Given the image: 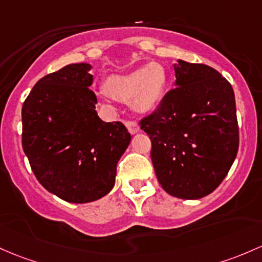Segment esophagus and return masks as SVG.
<instances>
[{"label": "esophagus", "mask_w": 262, "mask_h": 262, "mask_svg": "<svg viewBox=\"0 0 262 262\" xmlns=\"http://www.w3.org/2000/svg\"><path fill=\"white\" fill-rule=\"evenodd\" d=\"M124 124L130 134H136L139 132V125H138L134 120H125Z\"/></svg>", "instance_id": "1"}]
</instances>
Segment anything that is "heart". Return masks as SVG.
Wrapping results in <instances>:
<instances>
[{
  "mask_svg": "<svg viewBox=\"0 0 262 262\" xmlns=\"http://www.w3.org/2000/svg\"><path fill=\"white\" fill-rule=\"evenodd\" d=\"M166 72L159 63H149L144 67L105 80V91L119 100H130L138 112H149L157 107L165 92Z\"/></svg>",
  "mask_w": 262,
  "mask_h": 262,
  "instance_id": "heart-1",
  "label": "heart"
}]
</instances>
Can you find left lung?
Wrapping results in <instances>:
<instances>
[{
  "mask_svg": "<svg viewBox=\"0 0 262 262\" xmlns=\"http://www.w3.org/2000/svg\"><path fill=\"white\" fill-rule=\"evenodd\" d=\"M177 87L165 94L140 129L150 138L158 182L186 200L212 192L229 173L238 149L231 84L214 68L179 59Z\"/></svg>",
  "mask_w": 262,
  "mask_h": 262,
  "instance_id": "8db88e82",
  "label": "left lung"
}]
</instances>
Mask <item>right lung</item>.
<instances>
[{"instance_id": "add662e5", "label": "right lung", "mask_w": 262, "mask_h": 262, "mask_svg": "<svg viewBox=\"0 0 262 262\" xmlns=\"http://www.w3.org/2000/svg\"><path fill=\"white\" fill-rule=\"evenodd\" d=\"M91 68L74 63L47 74L22 105V146L33 174L43 188L74 204L112 190L132 138L123 123H105L97 114Z\"/></svg>"}]
</instances>
